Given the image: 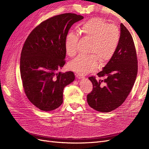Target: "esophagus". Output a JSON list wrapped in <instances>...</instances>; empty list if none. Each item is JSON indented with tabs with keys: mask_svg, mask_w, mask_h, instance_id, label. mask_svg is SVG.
I'll use <instances>...</instances> for the list:
<instances>
[{
	"mask_svg": "<svg viewBox=\"0 0 149 149\" xmlns=\"http://www.w3.org/2000/svg\"><path fill=\"white\" fill-rule=\"evenodd\" d=\"M76 77L78 78V79H83L84 78L83 75L81 74H76Z\"/></svg>",
	"mask_w": 149,
	"mask_h": 149,
	"instance_id": "esophagus-1",
	"label": "esophagus"
}]
</instances>
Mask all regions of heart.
<instances>
[{"label":"heart","mask_w":149,"mask_h":149,"mask_svg":"<svg viewBox=\"0 0 149 149\" xmlns=\"http://www.w3.org/2000/svg\"><path fill=\"white\" fill-rule=\"evenodd\" d=\"M82 38L89 40L88 55H79L70 62V69L80 74H86L104 65L114 56L120 43V31L118 26L109 25L102 18L94 17L85 22L79 28ZM79 36L70 31L66 37L65 51L73 57L78 52Z\"/></svg>","instance_id":"1"}]
</instances>
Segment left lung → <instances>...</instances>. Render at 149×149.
I'll return each instance as SVG.
<instances>
[{
  "instance_id": "8db88e82",
  "label": "left lung",
  "mask_w": 149,
  "mask_h": 149,
  "mask_svg": "<svg viewBox=\"0 0 149 149\" xmlns=\"http://www.w3.org/2000/svg\"><path fill=\"white\" fill-rule=\"evenodd\" d=\"M138 70L136 49L131 34L120 24V40L112 58L97 75L104 79L92 82V91L87 95L89 106L101 112H109L123 104L134 84Z\"/></svg>"
}]
</instances>
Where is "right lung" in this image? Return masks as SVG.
I'll return each instance as SVG.
<instances>
[{
	"instance_id": "add662e5",
	"label": "right lung",
	"mask_w": 149,
	"mask_h": 149,
	"mask_svg": "<svg viewBox=\"0 0 149 149\" xmlns=\"http://www.w3.org/2000/svg\"><path fill=\"white\" fill-rule=\"evenodd\" d=\"M83 18L71 13L52 17L36 26L25 40L20 56L22 85L29 100L40 110L51 111L60 107L64 88L75 78L72 71H57L66 63L68 31Z\"/></svg>"
}]
</instances>
